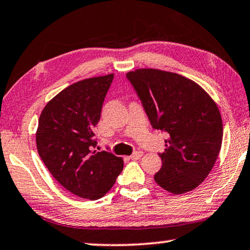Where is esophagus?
<instances>
[{"mask_svg": "<svg viewBox=\"0 0 250 250\" xmlns=\"http://www.w3.org/2000/svg\"><path fill=\"white\" fill-rule=\"evenodd\" d=\"M141 156H143V152L141 151H136V152H133V154L130 156V159H132V161H137V159H139V158H141Z\"/></svg>", "mask_w": 250, "mask_h": 250, "instance_id": "34e87169", "label": "esophagus"}]
</instances>
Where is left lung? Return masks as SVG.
I'll list each match as a JSON object with an SVG mask.
<instances>
[{
  "mask_svg": "<svg viewBox=\"0 0 250 250\" xmlns=\"http://www.w3.org/2000/svg\"><path fill=\"white\" fill-rule=\"evenodd\" d=\"M126 78L152 128L167 133L156 183L174 194L192 191L206 180L220 152L223 126L217 104L199 84L176 73L140 68Z\"/></svg>",
  "mask_w": 250,
  "mask_h": 250,
  "instance_id": "8db88e82",
  "label": "left lung"
}]
</instances>
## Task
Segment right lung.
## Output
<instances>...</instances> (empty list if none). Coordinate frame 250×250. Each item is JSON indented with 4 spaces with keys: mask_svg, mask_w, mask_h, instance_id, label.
Segmentation results:
<instances>
[{
    "mask_svg": "<svg viewBox=\"0 0 250 250\" xmlns=\"http://www.w3.org/2000/svg\"><path fill=\"white\" fill-rule=\"evenodd\" d=\"M113 76L69 85L46 104L39 118L36 143L40 158L59 184L83 199H101L124 169L121 157L92 150L94 128Z\"/></svg>",
    "mask_w": 250,
    "mask_h": 250,
    "instance_id": "1",
    "label": "right lung"
}]
</instances>
